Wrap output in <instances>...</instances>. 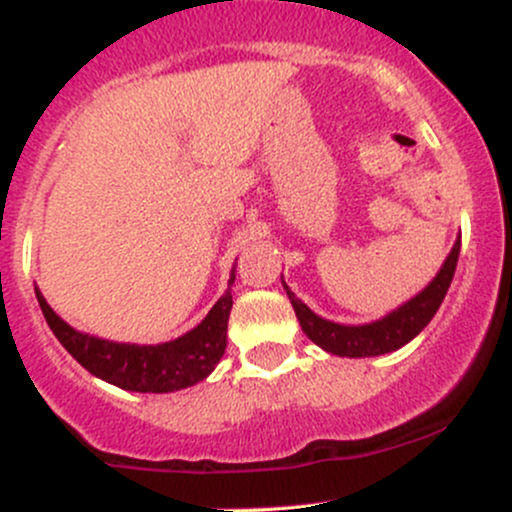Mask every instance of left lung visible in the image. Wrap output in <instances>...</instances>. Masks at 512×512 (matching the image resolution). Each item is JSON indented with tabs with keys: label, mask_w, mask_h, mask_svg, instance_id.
<instances>
[{
	"label": "left lung",
	"mask_w": 512,
	"mask_h": 512,
	"mask_svg": "<svg viewBox=\"0 0 512 512\" xmlns=\"http://www.w3.org/2000/svg\"><path fill=\"white\" fill-rule=\"evenodd\" d=\"M457 257H460V238L455 240V245H452L450 255L445 257L440 272L433 276L431 284H428L424 291L416 293L411 301L399 305L397 310L380 317V320L368 322V325H339V322L325 320V317L315 315L301 298H296V293L286 286L284 276H281V284H284L286 296H289L293 310H296L298 322H301V330L308 334L310 342H315L320 349H325L327 354L334 356H383L390 354V351L402 349L404 344H409L411 339L433 320L440 303H443L445 293L450 289L452 276H455Z\"/></svg>",
	"instance_id": "1"
}]
</instances>
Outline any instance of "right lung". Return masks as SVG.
Here are the masks:
<instances>
[{
  "label": "right lung",
  "mask_w": 512,
  "mask_h": 512,
  "mask_svg": "<svg viewBox=\"0 0 512 512\" xmlns=\"http://www.w3.org/2000/svg\"><path fill=\"white\" fill-rule=\"evenodd\" d=\"M233 281L236 269L228 279L226 293L195 330L163 344H122L79 332L50 308L38 286L35 298L52 334L88 373L129 392H175L197 385L221 361L226 351L228 315L233 308Z\"/></svg>",
  "instance_id": "right-lung-1"
}]
</instances>
